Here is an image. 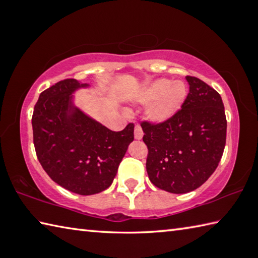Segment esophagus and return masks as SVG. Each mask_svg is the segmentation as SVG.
Instances as JSON below:
<instances>
[{"mask_svg": "<svg viewBox=\"0 0 258 258\" xmlns=\"http://www.w3.org/2000/svg\"><path fill=\"white\" fill-rule=\"evenodd\" d=\"M143 137V131L140 125H135L134 127V138L137 140H141Z\"/></svg>", "mask_w": 258, "mask_h": 258, "instance_id": "1", "label": "esophagus"}]
</instances>
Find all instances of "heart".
Instances as JSON below:
<instances>
[{
	"mask_svg": "<svg viewBox=\"0 0 258 258\" xmlns=\"http://www.w3.org/2000/svg\"><path fill=\"white\" fill-rule=\"evenodd\" d=\"M186 86L181 81L159 78L151 82L139 95L140 103H151L148 117L155 123H163L180 110L186 99Z\"/></svg>",
	"mask_w": 258,
	"mask_h": 258,
	"instance_id": "b5f03b06",
	"label": "heart"
}]
</instances>
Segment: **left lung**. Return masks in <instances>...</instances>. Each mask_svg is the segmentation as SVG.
Returning <instances> with one entry per match:
<instances>
[{
  "mask_svg": "<svg viewBox=\"0 0 258 258\" xmlns=\"http://www.w3.org/2000/svg\"><path fill=\"white\" fill-rule=\"evenodd\" d=\"M185 78L189 94L180 110L163 123H141L148 176L171 194H186L203 185L218 166L226 140L221 95L197 77Z\"/></svg>",
  "mask_w": 258,
  "mask_h": 258,
  "instance_id": "obj_1",
  "label": "left lung"
}]
</instances>
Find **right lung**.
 I'll return each mask as SVG.
<instances>
[{"label": "right lung", "instance_id": "right-lung-1", "mask_svg": "<svg viewBox=\"0 0 258 258\" xmlns=\"http://www.w3.org/2000/svg\"><path fill=\"white\" fill-rule=\"evenodd\" d=\"M89 84L68 78L43 91L32 125L35 151L52 180L74 194L90 196L111 185L134 140V125L113 132L73 102V93Z\"/></svg>", "mask_w": 258, "mask_h": 258}]
</instances>
